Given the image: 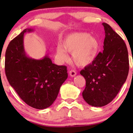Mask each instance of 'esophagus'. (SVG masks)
Returning a JSON list of instances; mask_svg holds the SVG:
<instances>
[{
	"label": "esophagus",
	"mask_w": 133,
	"mask_h": 133,
	"mask_svg": "<svg viewBox=\"0 0 133 133\" xmlns=\"http://www.w3.org/2000/svg\"><path fill=\"white\" fill-rule=\"evenodd\" d=\"M69 73H70V75L71 77H74L76 75V72L74 70H71Z\"/></svg>",
	"instance_id": "34e87169"
}]
</instances>
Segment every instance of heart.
<instances>
[{
  "label": "heart",
  "mask_w": 133,
  "mask_h": 133,
  "mask_svg": "<svg viewBox=\"0 0 133 133\" xmlns=\"http://www.w3.org/2000/svg\"><path fill=\"white\" fill-rule=\"evenodd\" d=\"M101 50V43L95 36L87 32H74L67 35L56 49L57 57L61 61L68 58L66 52L72 54L76 65L85 66L94 61Z\"/></svg>",
  "instance_id": "heart-1"
}]
</instances>
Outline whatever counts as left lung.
I'll return each instance as SVG.
<instances>
[{
	"label": "left lung",
	"instance_id": "8db88e82",
	"mask_svg": "<svg viewBox=\"0 0 133 133\" xmlns=\"http://www.w3.org/2000/svg\"><path fill=\"white\" fill-rule=\"evenodd\" d=\"M105 37L103 51L81 70L86 86L82 92L89 105L101 107L110 103L126 81L129 59L126 44L108 24L102 23Z\"/></svg>",
	"mask_w": 133,
	"mask_h": 133
}]
</instances>
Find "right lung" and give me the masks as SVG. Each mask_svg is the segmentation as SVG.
<instances>
[{
  "label": "right lung",
  "mask_w": 133,
  "mask_h": 133,
  "mask_svg": "<svg viewBox=\"0 0 133 133\" xmlns=\"http://www.w3.org/2000/svg\"><path fill=\"white\" fill-rule=\"evenodd\" d=\"M33 31L25 29L10 42L5 52V70L8 82L22 100L32 108L43 110L55 101L68 73L66 66L52 63L48 55L40 60L27 56L24 33Z\"/></svg>",
  "instance_id": "obj_1"
}]
</instances>
